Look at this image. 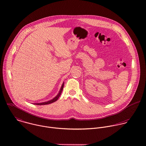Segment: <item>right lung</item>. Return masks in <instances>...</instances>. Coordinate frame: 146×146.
Wrapping results in <instances>:
<instances>
[{"mask_svg":"<svg viewBox=\"0 0 146 146\" xmlns=\"http://www.w3.org/2000/svg\"><path fill=\"white\" fill-rule=\"evenodd\" d=\"M63 88H64V83H63V84H62V86H61V89H60V91H59L58 95H57L55 98H54V99H52V100H50V101H48V102H44V103H34V104H36V105H46V104H51V103H54V102H56V101L58 99V98L60 97V95H61V92H62Z\"/></svg>","mask_w":146,"mask_h":146,"instance_id":"add662e5","label":"right lung"}]
</instances>
